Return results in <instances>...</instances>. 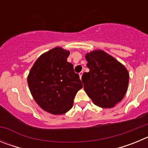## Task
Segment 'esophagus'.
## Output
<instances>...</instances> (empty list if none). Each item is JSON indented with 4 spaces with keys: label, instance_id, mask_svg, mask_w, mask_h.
<instances>
[{
    "label": "esophagus",
    "instance_id": "34e87169",
    "mask_svg": "<svg viewBox=\"0 0 148 148\" xmlns=\"http://www.w3.org/2000/svg\"><path fill=\"white\" fill-rule=\"evenodd\" d=\"M78 75H79V77H80V79H82V75H83V72H80V73H78Z\"/></svg>",
    "mask_w": 148,
    "mask_h": 148
}]
</instances>
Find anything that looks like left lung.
Here are the masks:
<instances>
[{
  "mask_svg": "<svg viewBox=\"0 0 148 148\" xmlns=\"http://www.w3.org/2000/svg\"><path fill=\"white\" fill-rule=\"evenodd\" d=\"M89 73L82 75L84 89L95 105L112 108L126 93L129 73L122 64L101 49L86 54Z\"/></svg>",
  "mask_w": 148,
  "mask_h": 148,
  "instance_id": "left-lung-1",
  "label": "left lung"
}]
</instances>
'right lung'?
Returning a JSON list of instances; mask_svg holds the SVG:
<instances>
[{
    "mask_svg": "<svg viewBox=\"0 0 148 148\" xmlns=\"http://www.w3.org/2000/svg\"><path fill=\"white\" fill-rule=\"evenodd\" d=\"M70 53L59 47L43 53L27 77L34 100L51 114L62 115L70 110L77 92L83 87L73 65L67 61Z\"/></svg>",
    "mask_w": 148,
    "mask_h": 148,
    "instance_id": "right-lung-1",
    "label": "right lung"
}]
</instances>
